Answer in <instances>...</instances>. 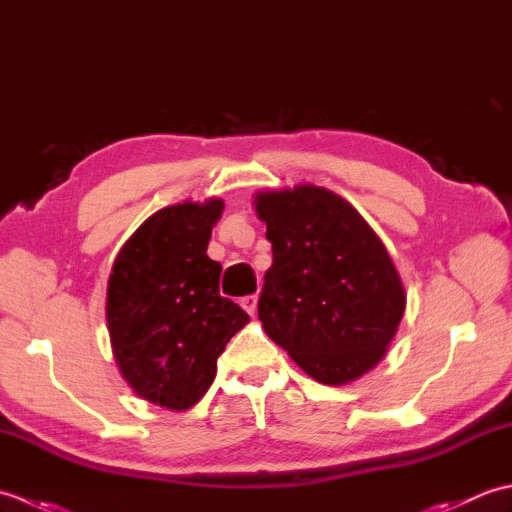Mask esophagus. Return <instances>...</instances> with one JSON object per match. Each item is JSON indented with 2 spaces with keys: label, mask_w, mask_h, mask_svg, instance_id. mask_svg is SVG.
<instances>
[{
  "label": "esophagus",
  "mask_w": 512,
  "mask_h": 512,
  "mask_svg": "<svg viewBox=\"0 0 512 512\" xmlns=\"http://www.w3.org/2000/svg\"><path fill=\"white\" fill-rule=\"evenodd\" d=\"M239 303H242V308L250 314V317H255V312H257V295H248Z\"/></svg>",
  "instance_id": "obj_1"
}]
</instances>
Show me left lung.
Masks as SVG:
<instances>
[{
    "mask_svg": "<svg viewBox=\"0 0 512 512\" xmlns=\"http://www.w3.org/2000/svg\"><path fill=\"white\" fill-rule=\"evenodd\" d=\"M273 266L259 321L303 372L345 385L374 369L405 314V288L385 244L354 206L323 187L255 195Z\"/></svg>",
    "mask_w": 512,
    "mask_h": 512,
    "instance_id": "1",
    "label": "left lung"
}]
</instances>
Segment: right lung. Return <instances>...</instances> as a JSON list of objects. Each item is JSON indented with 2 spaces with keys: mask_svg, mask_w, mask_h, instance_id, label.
Here are the masks:
<instances>
[{
  "mask_svg": "<svg viewBox=\"0 0 512 512\" xmlns=\"http://www.w3.org/2000/svg\"><path fill=\"white\" fill-rule=\"evenodd\" d=\"M224 202L165 206L138 226L107 281L112 352L136 394L171 411L209 391L217 356L250 321L220 295L222 266L206 255Z\"/></svg>",
  "mask_w": 512,
  "mask_h": 512,
  "instance_id": "obj_1",
  "label": "right lung"
}]
</instances>
